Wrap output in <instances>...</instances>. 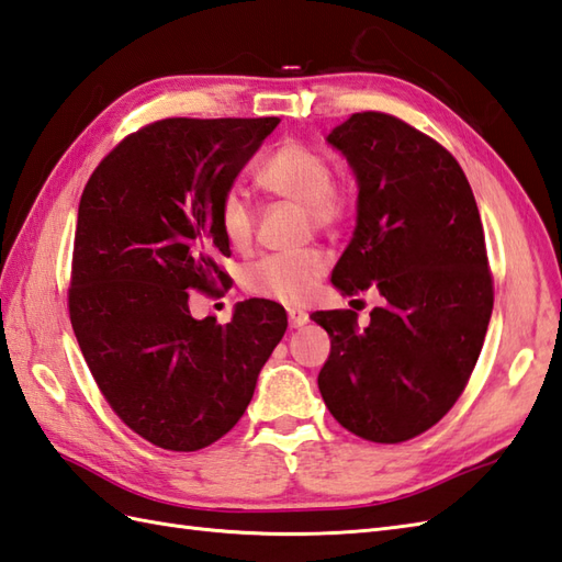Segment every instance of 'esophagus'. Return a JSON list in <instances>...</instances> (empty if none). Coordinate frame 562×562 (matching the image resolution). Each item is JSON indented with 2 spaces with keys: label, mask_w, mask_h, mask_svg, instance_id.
I'll list each match as a JSON object with an SVG mask.
<instances>
[{
  "label": "esophagus",
  "mask_w": 562,
  "mask_h": 562,
  "mask_svg": "<svg viewBox=\"0 0 562 562\" xmlns=\"http://www.w3.org/2000/svg\"><path fill=\"white\" fill-rule=\"evenodd\" d=\"M307 313H303V310H289V324H291V329H301L303 324H307Z\"/></svg>",
  "instance_id": "1"
}]
</instances>
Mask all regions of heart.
<instances>
[{
	"mask_svg": "<svg viewBox=\"0 0 562 562\" xmlns=\"http://www.w3.org/2000/svg\"><path fill=\"white\" fill-rule=\"evenodd\" d=\"M257 184L271 196L303 204L315 228L329 231L341 226L353 209V196L344 182L331 176V160L322 148L285 139L261 160ZM218 228L233 249L249 247L255 238V209L238 187L223 192L218 202ZM322 252L307 249L297 255H269L245 269V291L271 297L285 305L303 303L324 273Z\"/></svg>",
	"mask_w": 562,
	"mask_h": 562,
	"instance_id": "b5f03b06",
	"label": "heart"
}]
</instances>
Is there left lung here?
Segmentation results:
<instances>
[{"label": "left lung", "mask_w": 562, "mask_h": 562, "mask_svg": "<svg viewBox=\"0 0 562 562\" xmlns=\"http://www.w3.org/2000/svg\"><path fill=\"white\" fill-rule=\"evenodd\" d=\"M358 180V223L331 283L375 289L368 327L319 310L331 353L319 370L329 414L358 438L406 442L464 392L493 313L476 199L442 144L386 112H353L329 136Z\"/></svg>", "instance_id": "left-lung-1"}]
</instances>
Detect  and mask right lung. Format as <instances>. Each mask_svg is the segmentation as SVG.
Wrapping results in <instances>:
<instances>
[{"label": "right lung", "instance_id": "1", "mask_svg": "<svg viewBox=\"0 0 562 562\" xmlns=\"http://www.w3.org/2000/svg\"><path fill=\"white\" fill-rule=\"evenodd\" d=\"M279 122L158 120L124 136L83 187L71 329L110 408L164 450L221 440L289 327L265 297L240 303L228 324L194 319L187 303L190 291L228 289L218 202Z\"/></svg>", "mask_w": 562, "mask_h": 562}]
</instances>
